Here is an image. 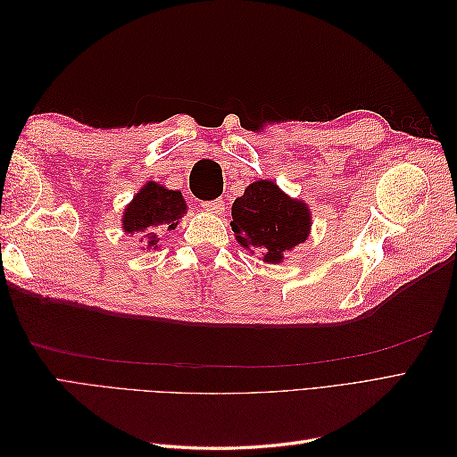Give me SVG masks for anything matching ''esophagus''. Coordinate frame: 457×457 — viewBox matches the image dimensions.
I'll return each instance as SVG.
<instances>
[{"instance_id":"1","label":"esophagus","mask_w":457,"mask_h":457,"mask_svg":"<svg viewBox=\"0 0 457 457\" xmlns=\"http://www.w3.org/2000/svg\"><path fill=\"white\" fill-rule=\"evenodd\" d=\"M202 207H204L205 212L215 213V215L225 213V202H223V200H212V202H204V204H202Z\"/></svg>"}]
</instances>
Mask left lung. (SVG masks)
Returning <instances> with one entry per match:
<instances>
[{
  "instance_id": "left-lung-1",
  "label": "left lung",
  "mask_w": 457,
  "mask_h": 457,
  "mask_svg": "<svg viewBox=\"0 0 457 457\" xmlns=\"http://www.w3.org/2000/svg\"><path fill=\"white\" fill-rule=\"evenodd\" d=\"M230 227L237 240L262 261L280 262L284 253L307 240L309 207L287 198L272 181H257L232 204Z\"/></svg>"
}]
</instances>
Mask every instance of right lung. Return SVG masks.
<instances>
[{"label": "right lung", "mask_w": 457, "mask_h": 457, "mask_svg": "<svg viewBox=\"0 0 457 457\" xmlns=\"http://www.w3.org/2000/svg\"><path fill=\"white\" fill-rule=\"evenodd\" d=\"M187 212V204L179 190H168L158 183H146L123 213V230L139 234L146 247H158L163 232L173 230Z\"/></svg>", "instance_id": "obj_1"}]
</instances>
